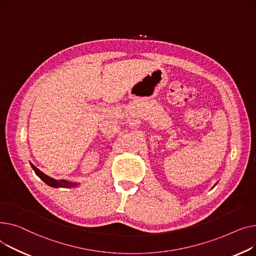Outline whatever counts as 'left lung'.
I'll use <instances>...</instances> for the list:
<instances>
[{
    "mask_svg": "<svg viewBox=\"0 0 256 256\" xmlns=\"http://www.w3.org/2000/svg\"><path fill=\"white\" fill-rule=\"evenodd\" d=\"M215 185H216V184H215Z\"/></svg>",
    "mask_w": 256,
    "mask_h": 256,
    "instance_id": "1",
    "label": "left lung"
}]
</instances>
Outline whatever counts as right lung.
<instances>
[{
	"mask_svg": "<svg viewBox=\"0 0 256 256\" xmlns=\"http://www.w3.org/2000/svg\"><path fill=\"white\" fill-rule=\"evenodd\" d=\"M30 164H31L32 168L34 170L35 174L42 180V181L48 184V186L50 187H54V188H72V187H76L78 185H80L78 183L76 182H71V181H67V180H56L54 178H50L48 176V174H43L40 170H38L34 164H32L31 162H30Z\"/></svg>",
	"mask_w": 256,
	"mask_h": 256,
	"instance_id": "right-lung-1",
	"label": "right lung"
}]
</instances>
